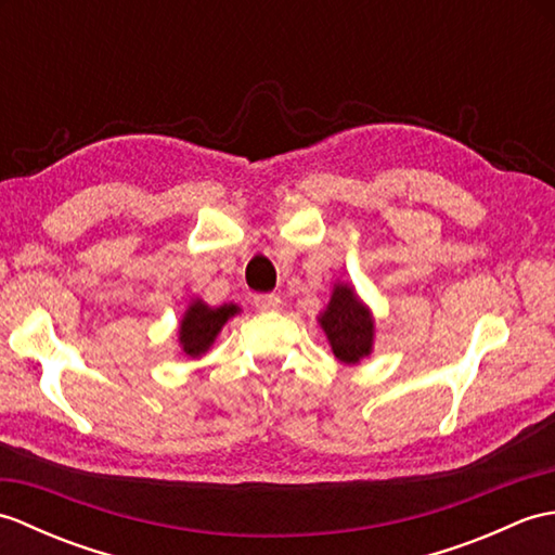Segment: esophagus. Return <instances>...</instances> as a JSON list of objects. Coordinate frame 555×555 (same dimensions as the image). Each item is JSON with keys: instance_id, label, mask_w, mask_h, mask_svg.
I'll return each instance as SVG.
<instances>
[{"instance_id": "esophagus-1", "label": "esophagus", "mask_w": 555, "mask_h": 555, "mask_svg": "<svg viewBox=\"0 0 555 555\" xmlns=\"http://www.w3.org/2000/svg\"><path fill=\"white\" fill-rule=\"evenodd\" d=\"M255 308L262 310V312H274L281 308V298L276 296V293H259V296H255Z\"/></svg>"}]
</instances>
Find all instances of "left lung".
Masks as SVG:
<instances>
[{
    "instance_id": "1",
    "label": "left lung",
    "mask_w": 555,
    "mask_h": 555,
    "mask_svg": "<svg viewBox=\"0 0 555 555\" xmlns=\"http://www.w3.org/2000/svg\"><path fill=\"white\" fill-rule=\"evenodd\" d=\"M320 326L328 338L334 356L346 364H358L372 352L374 346V320L348 284H336L332 300L320 314Z\"/></svg>"
}]
</instances>
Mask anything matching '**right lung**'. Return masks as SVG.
<instances>
[{
	"instance_id": "right-lung-1",
	"label": "right lung",
	"mask_w": 555,
	"mask_h": 555,
	"mask_svg": "<svg viewBox=\"0 0 555 555\" xmlns=\"http://www.w3.org/2000/svg\"><path fill=\"white\" fill-rule=\"evenodd\" d=\"M238 312H241V308L233 302L219 305V308H209L207 302L195 300L191 308L185 310L183 320H181V328H179V344H181L185 356L199 358L203 352H207L209 346L215 344L217 334L221 332V326Z\"/></svg>"
}]
</instances>
